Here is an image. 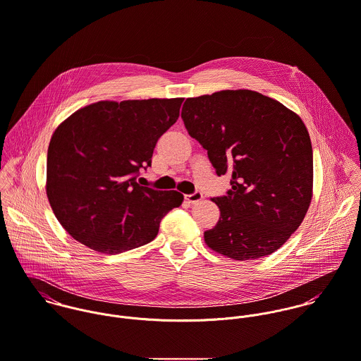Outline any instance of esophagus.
I'll return each mask as SVG.
<instances>
[{
	"label": "esophagus",
	"mask_w": 361,
	"mask_h": 361,
	"mask_svg": "<svg viewBox=\"0 0 361 361\" xmlns=\"http://www.w3.org/2000/svg\"><path fill=\"white\" fill-rule=\"evenodd\" d=\"M202 200H204V195H202L201 192H194V194H191V195H185V201H187L188 204H191V205H195V204L201 202Z\"/></svg>",
	"instance_id": "34e87169"
}]
</instances>
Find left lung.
Instances as JSON below:
<instances>
[{
    "instance_id": "obj_1",
    "label": "left lung",
    "mask_w": 361,
    "mask_h": 361,
    "mask_svg": "<svg viewBox=\"0 0 361 361\" xmlns=\"http://www.w3.org/2000/svg\"><path fill=\"white\" fill-rule=\"evenodd\" d=\"M181 118L231 190L214 198L220 217L207 245L235 261L279 250L312 198V146L302 120L278 100L248 89L188 97Z\"/></svg>"
}]
</instances>
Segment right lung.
<instances>
[{
  "label": "right lung",
  "instance_id": "right-lung-1",
  "mask_svg": "<svg viewBox=\"0 0 361 361\" xmlns=\"http://www.w3.org/2000/svg\"><path fill=\"white\" fill-rule=\"evenodd\" d=\"M183 97L102 100L76 110L47 150L46 192L61 226L102 254L150 243L183 194L137 183L157 140L177 121Z\"/></svg>",
  "mask_w": 361,
  "mask_h": 361
}]
</instances>
